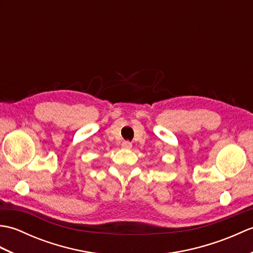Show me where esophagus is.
<instances>
[{
    "label": "esophagus",
    "mask_w": 253,
    "mask_h": 253,
    "mask_svg": "<svg viewBox=\"0 0 253 253\" xmlns=\"http://www.w3.org/2000/svg\"><path fill=\"white\" fill-rule=\"evenodd\" d=\"M122 147H123L124 149H131V148H132V144H131L129 141H124V142L122 143Z\"/></svg>",
    "instance_id": "obj_1"
}]
</instances>
